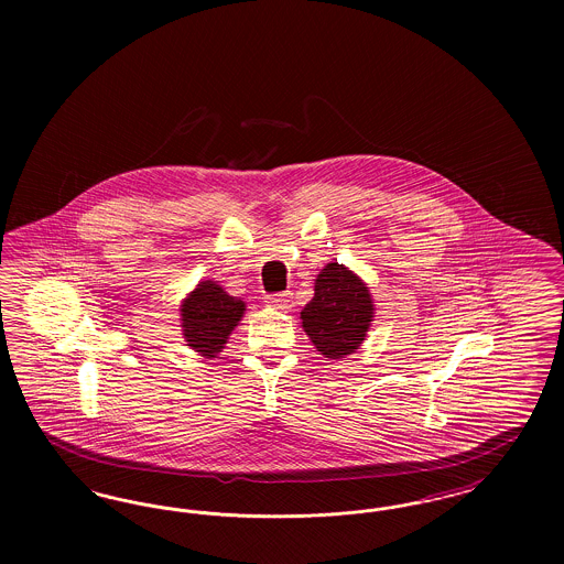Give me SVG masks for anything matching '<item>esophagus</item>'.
I'll use <instances>...</instances> for the list:
<instances>
[{
	"mask_svg": "<svg viewBox=\"0 0 564 564\" xmlns=\"http://www.w3.org/2000/svg\"><path fill=\"white\" fill-rule=\"evenodd\" d=\"M292 302H294L292 294H288V292L267 295V304L272 306V308H276V311H288V308H292Z\"/></svg>",
	"mask_w": 564,
	"mask_h": 564,
	"instance_id": "obj_1",
	"label": "esophagus"
}]
</instances>
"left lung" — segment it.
Listing matches in <instances>:
<instances>
[{
  "label": "left lung",
  "instance_id": "8db88e82",
  "mask_svg": "<svg viewBox=\"0 0 564 564\" xmlns=\"http://www.w3.org/2000/svg\"><path fill=\"white\" fill-rule=\"evenodd\" d=\"M368 288L343 264L334 262L315 281V297L302 308V327L317 350L340 359L357 349L372 322Z\"/></svg>",
  "mask_w": 564,
  "mask_h": 564
}]
</instances>
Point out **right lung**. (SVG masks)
Returning <instances> with one entry per match:
<instances>
[{"label":"right lung","mask_w":564,"mask_h":564,"mask_svg":"<svg viewBox=\"0 0 564 564\" xmlns=\"http://www.w3.org/2000/svg\"><path fill=\"white\" fill-rule=\"evenodd\" d=\"M245 302L228 295L214 281H203L182 306V327L188 347L215 357L224 349L230 332L241 322Z\"/></svg>","instance_id":"obj_1"}]
</instances>
